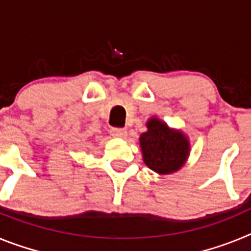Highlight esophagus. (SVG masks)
I'll list each match as a JSON object with an SVG mask.
<instances>
[{
  "instance_id": "esophagus-1",
  "label": "esophagus",
  "mask_w": 251,
  "mask_h": 251,
  "mask_svg": "<svg viewBox=\"0 0 251 251\" xmlns=\"http://www.w3.org/2000/svg\"><path fill=\"white\" fill-rule=\"evenodd\" d=\"M110 134L113 137H117V138H124V137L127 136V130L122 129V128H112Z\"/></svg>"
}]
</instances>
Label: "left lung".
<instances>
[{
    "label": "left lung",
    "instance_id": "8db88e82",
    "mask_svg": "<svg viewBox=\"0 0 251 251\" xmlns=\"http://www.w3.org/2000/svg\"><path fill=\"white\" fill-rule=\"evenodd\" d=\"M148 130L139 137L142 156L148 168L170 175L182 167L190 154V142L181 130L172 129L161 119L147 122Z\"/></svg>",
    "mask_w": 251,
    "mask_h": 251
}]
</instances>
